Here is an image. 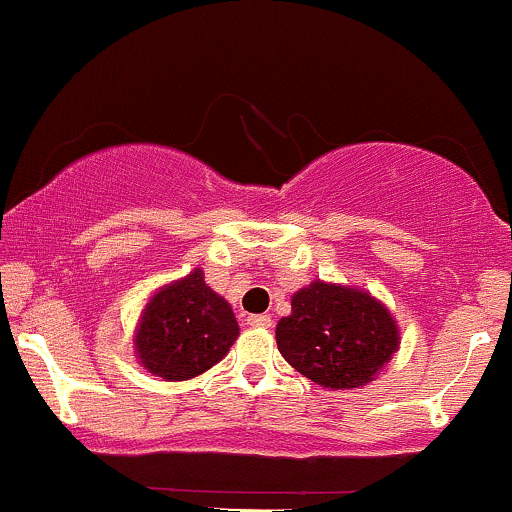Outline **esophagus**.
<instances>
[{"mask_svg":"<svg viewBox=\"0 0 512 512\" xmlns=\"http://www.w3.org/2000/svg\"><path fill=\"white\" fill-rule=\"evenodd\" d=\"M248 325L250 327H272V317H269V315H250Z\"/></svg>","mask_w":512,"mask_h":512,"instance_id":"obj_1","label":"esophagus"}]
</instances>
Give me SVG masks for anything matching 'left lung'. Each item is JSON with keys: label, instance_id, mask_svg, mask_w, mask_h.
Wrapping results in <instances>:
<instances>
[{"label": "left lung", "instance_id": "left-lung-1", "mask_svg": "<svg viewBox=\"0 0 512 512\" xmlns=\"http://www.w3.org/2000/svg\"><path fill=\"white\" fill-rule=\"evenodd\" d=\"M276 346L298 373L330 390L368 385L399 349L395 317L368 291L313 281L291 298Z\"/></svg>", "mask_w": 512, "mask_h": 512}]
</instances>
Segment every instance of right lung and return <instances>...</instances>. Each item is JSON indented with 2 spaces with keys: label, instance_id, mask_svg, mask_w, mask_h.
I'll list each match as a JSON object with an SVG mask.
<instances>
[{
  "label": "right lung",
  "instance_id": "right-lung-1",
  "mask_svg": "<svg viewBox=\"0 0 512 512\" xmlns=\"http://www.w3.org/2000/svg\"><path fill=\"white\" fill-rule=\"evenodd\" d=\"M238 334L231 305L204 284L202 269H195L151 296L134 349L149 373L175 383L216 366Z\"/></svg>",
  "mask_w": 512,
  "mask_h": 512
}]
</instances>
